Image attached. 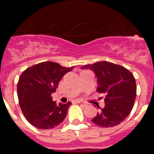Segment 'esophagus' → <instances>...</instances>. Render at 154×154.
I'll use <instances>...</instances> for the list:
<instances>
[{
    "label": "esophagus",
    "instance_id": "1",
    "mask_svg": "<svg viewBox=\"0 0 154 154\" xmlns=\"http://www.w3.org/2000/svg\"><path fill=\"white\" fill-rule=\"evenodd\" d=\"M74 102L75 103H82V101L81 100H79V99H75V100H74Z\"/></svg>",
    "mask_w": 154,
    "mask_h": 154
}]
</instances>
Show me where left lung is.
<instances>
[{
    "label": "left lung",
    "mask_w": 154,
    "mask_h": 154,
    "mask_svg": "<svg viewBox=\"0 0 154 154\" xmlns=\"http://www.w3.org/2000/svg\"><path fill=\"white\" fill-rule=\"evenodd\" d=\"M92 70L97 77L99 93H105V107L92 122L101 127H112L122 123L131 112L137 96L133 75L123 66L109 62H98L81 68Z\"/></svg>",
    "instance_id": "1"
}]
</instances>
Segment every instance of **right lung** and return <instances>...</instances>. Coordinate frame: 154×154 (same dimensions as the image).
Segmentation results:
<instances>
[{"instance_id": "1", "label": "right lung", "mask_w": 154, "mask_h": 154, "mask_svg": "<svg viewBox=\"0 0 154 154\" xmlns=\"http://www.w3.org/2000/svg\"><path fill=\"white\" fill-rule=\"evenodd\" d=\"M73 68L44 62L32 65L21 73L17 85V97L24 117L32 126L48 130L65 119L72 103L56 104L51 95L56 91L62 77Z\"/></svg>"}]
</instances>
